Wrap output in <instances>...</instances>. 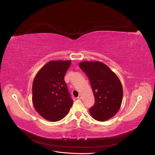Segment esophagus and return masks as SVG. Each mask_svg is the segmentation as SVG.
<instances>
[{
  "instance_id": "34e87169",
  "label": "esophagus",
  "mask_w": 155,
  "mask_h": 155,
  "mask_svg": "<svg viewBox=\"0 0 155 155\" xmlns=\"http://www.w3.org/2000/svg\"><path fill=\"white\" fill-rule=\"evenodd\" d=\"M81 97H82L81 95V94H79V95L78 96V97H77V98H78V100H80V99H81Z\"/></svg>"
}]
</instances>
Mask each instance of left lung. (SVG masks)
I'll use <instances>...</instances> for the list:
<instances>
[{"mask_svg": "<svg viewBox=\"0 0 155 155\" xmlns=\"http://www.w3.org/2000/svg\"><path fill=\"white\" fill-rule=\"evenodd\" d=\"M90 80L95 104L89 109L92 118L105 121L114 116L123 100L120 79L110 68L100 61H84L79 64Z\"/></svg>", "mask_w": 155, "mask_h": 155, "instance_id": "8db88e82", "label": "left lung"}]
</instances>
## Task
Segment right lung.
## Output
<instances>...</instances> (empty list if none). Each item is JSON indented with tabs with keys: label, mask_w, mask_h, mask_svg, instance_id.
Listing matches in <instances>:
<instances>
[{
	"label": "right lung",
	"mask_w": 155,
	"mask_h": 155,
	"mask_svg": "<svg viewBox=\"0 0 155 155\" xmlns=\"http://www.w3.org/2000/svg\"><path fill=\"white\" fill-rule=\"evenodd\" d=\"M71 61H50L35 75L32 85V101L35 110L46 120L59 121L72 106L64 77Z\"/></svg>",
	"instance_id": "right-lung-1"
}]
</instances>
